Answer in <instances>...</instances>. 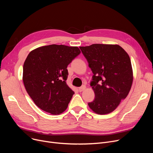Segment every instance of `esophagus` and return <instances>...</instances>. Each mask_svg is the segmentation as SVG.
<instances>
[{
	"label": "esophagus",
	"instance_id": "34e87169",
	"mask_svg": "<svg viewBox=\"0 0 153 153\" xmlns=\"http://www.w3.org/2000/svg\"><path fill=\"white\" fill-rule=\"evenodd\" d=\"M85 88H86L85 85H82L81 87H80L79 88V92H82V91H84L85 89Z\"/></svg>",
	"mask_w": 153,
	"mask_h": 153
}]
</instances>
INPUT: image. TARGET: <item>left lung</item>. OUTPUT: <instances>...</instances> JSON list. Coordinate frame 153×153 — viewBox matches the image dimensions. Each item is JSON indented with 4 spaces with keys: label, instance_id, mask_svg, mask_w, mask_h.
<instances>
[{
    "label": "left lung",
    "instance_id": "1",
    "mask_svg": "<svg viewBox=\"0 0 153 153\" xmlns=\"http://www.w3.org/2000/svg\"><path fill=\"white\" fill-rule=\"evenodd\" d=\"M79 48L94 74L91 86L95 99L88 105L97 114L111 113L131 89L133 76L129 56L118 45L93 44Z\"/></svg>",
    "mask_w": 153,
    "mask_h": 153
}]
</instances>
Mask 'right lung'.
<instances>
[{
  "label": "right lung",
  "instance_id": "right-lung-1",
  "mask_svg": "<svg viewBox=\"0 0 153 153\" xmlns=\"http://www.w3.org/2000/svg\"><path fill=\"white\" fill-rule=\"evenodd\" d=\"M80 53L77 46L51 45L28 54L23 67V81L37 107L53 115L66 110L74 94L66 84L67 67Z\"/></svg>",
  "mask_w": 153,
  "mask_h": 153
}]
</instances>
